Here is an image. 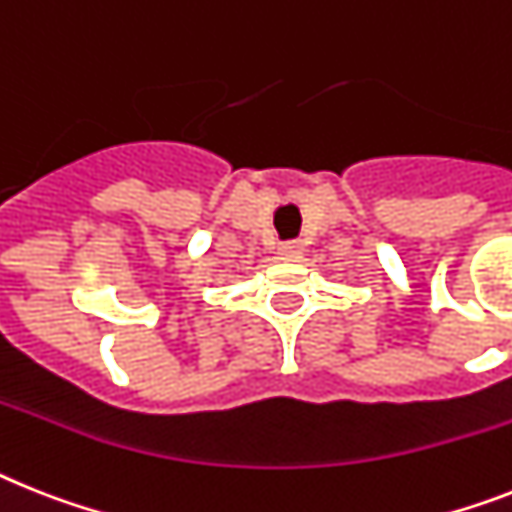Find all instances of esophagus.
I'll return each instance as SVG.
<instances>
[{
  "label": "esophagus",
  "mask_w": 512,
  "mask_h": 512,
  "mask_svg": "<svg viewBox=\"0 0 512 512\" xmlns=\"http://www.w3.org/2000/svg\"><path fill=\"white\" fill-rule=\"evenodd\" d=\"M278 255H281L283 260H296V257L302 255V244H299V242H283L281 247H278Z\"/></svg>",
  "instance_id": "esophagus-1"
}]
</instances>
